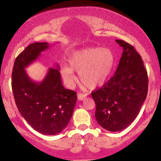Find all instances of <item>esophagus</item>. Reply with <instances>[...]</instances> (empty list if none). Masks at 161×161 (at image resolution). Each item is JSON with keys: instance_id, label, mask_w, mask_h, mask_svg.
Wrapping results in <instances>:
<instances>
[{"instance_id": "esophagus-1", "label": "esophagus", "mask_w": 161, "mask_h": 161, "mask_svg": "<svg viewBox=\"0 0 161 161\" xmlns=\"http://www.w3.org/2000/svg\"><path fill=\"white\" fill-rule=\"evenodd\" d=\"M87 95L86 94H81V93H79L78 94V99L79 100V101H82L83 99L85 98V97H86Z\"/></svg>"}]
</instances>
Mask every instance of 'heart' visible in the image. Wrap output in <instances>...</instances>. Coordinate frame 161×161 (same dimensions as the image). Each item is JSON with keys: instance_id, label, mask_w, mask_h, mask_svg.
<instances>
[{"instance_id": "obj_1", "label": "heart", "mask_w": 161, "mask_h": 161, "mask_svg": "<svg viewBox=\"0 0 161 161\" xmlns=\"http://www.w3.org/2000/svg\"><path fill=\"white\" fill-rule=\"evenodd\" d=\"M69 66H62L61 75L68 84L75 80L74 71L85 86L95 88L104 85L111 75L116 57L110 49L88 47L74 51L69 57Z\"/></svg>"}]
</instances>
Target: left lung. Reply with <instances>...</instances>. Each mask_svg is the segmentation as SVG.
Wrapping results in <instances>:
<instances>
[{
  "instance_id": "8db88e82",
  "label": "left lung",
  "mask_w": 161,
  "mask_h": 161,
  "mask_svg": "<svg viewBox=\"0 0 161 161\" xmlns=\"http://www.w3.org/2000/svg\"><path fill=\"white\" fill-rule=\"evenodd\" d=\"M116 42L123 51L115 74L92 92L96 120L110 132L123 130L134 121L147 97L148 86L147 73L139 53L124 41Z\"/></svg>"
}]
</instances>
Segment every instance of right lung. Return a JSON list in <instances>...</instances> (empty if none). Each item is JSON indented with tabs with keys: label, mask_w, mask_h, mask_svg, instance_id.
I'll list each match as a JSON object with an SVG mask.
<instances>
[{
	"label": "right lung",
	"mask_w": 161,
	"mask_h": 161,
	"mask_svg": "<svg viewBox=\"0 0 161 161\" xmlns=\"http://www.w3.org/2000/svg\"><path fill=\"white\" fill-rule=\"evenodd\" d=\"M47 42H36L16 58L12 73V90L22 116L37 132L47 136L60 133L73 116L76 104L75 92L62 84L59 66L49 68L42 82L33 81L25 68L49 48Z\"/></svg>",
	"instance_id": "1"
}]
</instances>
